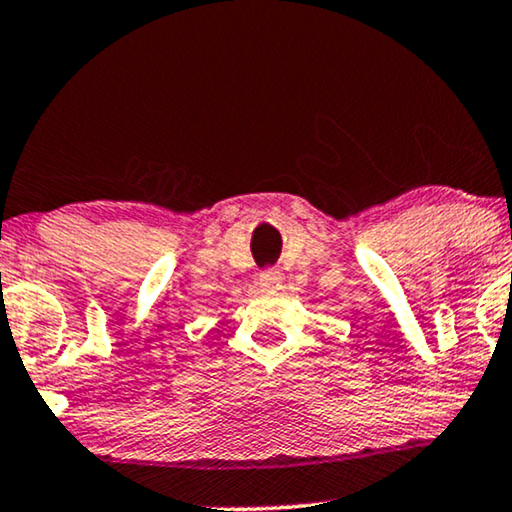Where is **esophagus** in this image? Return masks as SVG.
<instances>
[{"label":"esophagus","mask_w":512,"mask_h":512,"mask_svg":"<svg viewBox=\"0 0 512 512\" xmlns=\"http://www.w3.org/2000/svg\"><path fill=\"white\" fill-rule=\"evenodd\" d=\"M258 284H261V291L275 293L279 286H282V272L275 270V268L263 270L261 277H258Z\"/></svg>","instance_id":"obj_1"}]
</instances>
